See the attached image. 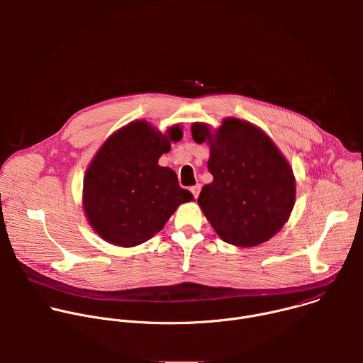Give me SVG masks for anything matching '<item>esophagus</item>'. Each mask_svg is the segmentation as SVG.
<instances>
[{
  "label": "esophagus",
  "mask_w": 363,
  "mask_h": 363,
  "mask_svg": "<svg viewBox=\"0 0 363 363\" xmlns=\"http://www.w3.org/2000/svg\"><path fill=\"white\" fill-rule=\"evenodd\" d=\"M191 192L194 194V196H195V198H198V195H199V192H201V185H199V184H196V185L191 186Z\"/></svg>",
  "instance_id": "1"
}]
</instances>
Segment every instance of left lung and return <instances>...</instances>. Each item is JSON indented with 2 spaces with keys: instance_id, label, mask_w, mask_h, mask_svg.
<instances>
[{
  "instance_id": "8db88e82",
  "label": "left lung",
  "mask_w": 363,
  "mask_h": 363,
  "mask_svg": "<svg viewBox=\"0 0 363 363\" xmlns=\"http://www.w3.org/2000/svg\"><path fill=\"white\" fill-rule=\"evenodd\" d=\"M196 143H210L214 179L198 196L203 216L228 244L254 247L287 223L296 201L293 169L274 142L250 122L227 118L213 133L191 126Z\"/></svg>"
}]
</instances>
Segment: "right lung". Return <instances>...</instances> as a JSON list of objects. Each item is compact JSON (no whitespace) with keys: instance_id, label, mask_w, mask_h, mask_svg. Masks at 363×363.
Returning a JSON list of instances; mask_svg holds the SVG:
<instances>
[{"instance_id":"right-lung-1","label":"right lung","mask_w":363,"mask_h":363,"mask_svg":"<svg viewBox=\"0 0 363 363\" xmlns=\"http://www.w3.org/2000/svg\"><path fill=\"white\" fill-rule=\"evenodd\" d=\"M179 126L167 135L145 121L115 132L94 155L83 181V208L93 230L111 244L135 247L161 231L194 195L179 186L177 174L160 167Z\"/></svg>"}]
</instances>
